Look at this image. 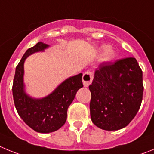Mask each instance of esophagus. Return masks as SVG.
<instances>
[{"instance_id":"obj_1","label":"esophagus","mask_w":154,"mask_h":154,"mask_svg":"<svg viewBox=\"0 0 154 154\" xmlns=\"http://www.w3.org/2000/svg\"><path fill=\"white\" fill-rule=\"evenodd\" d=\"M93 78V75L91 72L87 71L83 74L82 76V82H83V85L85 87H88L91 84Z\"/></svg>"}]
</instances>
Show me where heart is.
Segmentation results:
<instances>
[{
  "instance_id": "b5f03b06",
  "label": "heart",
  "mask_w": 154,
  "mask_h": 154,
  "mask_svg": "<svg viewBox=\"0 0 154 154\" xmlns=\"http://www.w3.org/2000/svg\"><path fill=\"white\" fill-rule=\"evenodd\" d=\"M99 49L103 50L101 55V58L103 62H109V61L112 60V58L115 57L116 51L112 46H106L103 45L100 47Z\"/></svg>"
}]
</instances>
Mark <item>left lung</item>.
Masks as SVG:
<instances>
[{
    "label": "left lung",
    "mask_w": 154,
    "mask_h": 154,
    "mask_svg": "<svg viewBox=\"0 0 154 154\" xmlns=\"http://www.w3.org/2000/svg\"><path fill=\"white\" fill-rule=\"evenodd\" d=\"M89 88L92 123L102 130H120L131 122L140 107L142 70L135 58L104 62L96 69Z\"/></svg>",
    "instance_id": "8db88e82"
}]
</instances>
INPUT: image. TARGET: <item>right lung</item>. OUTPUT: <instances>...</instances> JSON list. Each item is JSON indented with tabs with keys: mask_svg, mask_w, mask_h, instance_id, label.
Returning a JSON list of instances; mask_svg holds the SVG:
<instances>
[{
	"mask_svg": "<svg viewBox=\"0 0 154 154\" xmlns=\"http://www.w3.org/2000/svg\"><path fill=\"white\" fill-rule=\"evenodd\" d=\"M49 45L38 42L24 53L16 67L12 92L15 108L20 117L35 131L48 133L56 131L65 124L68 108L76 92L82 88V74L66 79L51 93L43 98H33L25 92L24 64L25 59L35 52L44 51Z\"/></svg>",
	"mask_w": 154,
	"mask_h": 154,
	"instance_id": "add662e5",
	"label": "right lung"
}]
</instances>
